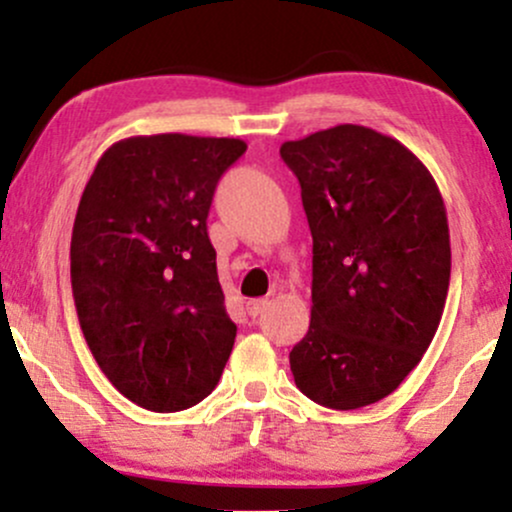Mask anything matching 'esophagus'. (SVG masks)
<instances>
[{
    "mask_svg": "<svg viewBox=\"0 0 512 512\" xmlns=\"http://www.w3.org/2000/svg\"><path fill=\"white\" fill-rule=\"evenodd\" d=\"M267 305H269L267 298H255V301H248V313H250L252 317L262 315V313H264V308H267Z\"/></svg>",
    "mask_w": 512,
    "mask_h": 512,
    "instance_id": "1",
    "label": "esophagus"
}]
</instances>
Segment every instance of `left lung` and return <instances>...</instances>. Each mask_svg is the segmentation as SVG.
<instances>
[{"instance_id":"8db88e82","label":"left lung","mask_w":512,"mask_h":512,"mask_svg":"<svg viewBox=\"0 0 512 512\" xmlns=\"http://www.w3.org/2000/svg\"><path fill=\"white\" fill-rule=\"evenodd\" d=\"M313 233L308 334L289 354L296 387L361 409L419 366L450 286V231L431 170L404 144L337 125L281 144Z\"/></svg>"}]
</instances>
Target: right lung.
I'll return each mask as SVG.
<instances>
[{"label":"right lung","instance_id":"1","mask_svg":"<svg viewBox=\"0 0 512 512\" xmlns=\"http://www.w3.org/2000/svg\"><path fill=\"white\" fill-rule=\"evenodd\" d=\"M233 137L149 134L110 146L76 209L72 291L88 349L139 407L170 414L211 395L236 342L207 216Z\"/></svg>","mask_w":512,"mask_h":512}]
</instances>
